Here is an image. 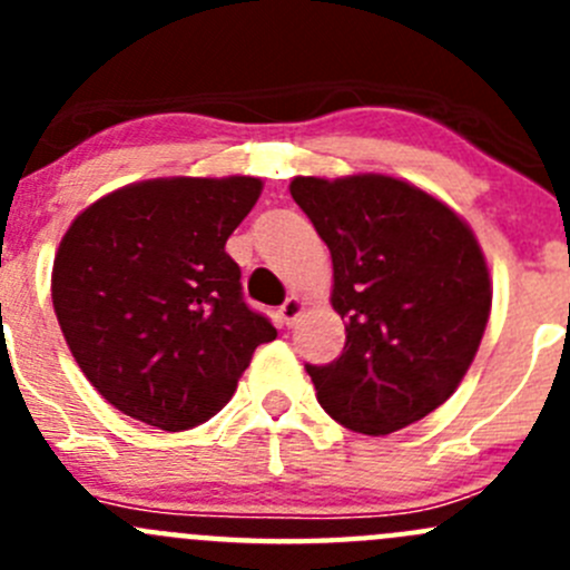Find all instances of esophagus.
Returning <instances> with one entry per match:
<instances>
[{
	"label": "esophagus",
	"mask_w": 570,
	"mask_h": 570,
	"mask_svg": "<svg viewBox=\"0 0 570 570\" xmlns=\"http://www.w3.org/2000/svg\"><path fill=\"white\" fill-rule=\"evenodd\" d=\"M303 308H306V303H303V297L292 295V297H286L284 306L278 308V317H281V322H284V325H295V320L301 317Z\"/></svg>",
	"instance_id": "esophagus-1"
}]
</instances>
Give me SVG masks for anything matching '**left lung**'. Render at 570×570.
<instances>
[{"label": "left lung", "instance_id": "obj_1", "mask_svg": "<svg viewBox=\"0 0 570 570\" xmlns=\"http://www.w3.org/2000/svg\"><path fill=\"white\" fill-rule=\"evenodd\" d=\"M289 193L331 250V303L347 331L336 361L306 366L320 405L366 435L419 422L461 386L491 317L474 232L386 174L295 176Z\"/></svg>", "mask_w": 570, "mask_h": 570}]
</instances>
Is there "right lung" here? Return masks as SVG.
<instances>
[{
	"label": "right lung",
	"instance_id": "right-lung-1",
	"mask_svg": "<svg viewBox=\"0 0 570 570\" xmlns=\"http://www.w3.org/2000/svg\"><path fill=\"white\" fill-rule=\"evenodd\" d=\"M256 176L126 184L79 212L51 267L71 355L109 405L151 428L215 416L275 327L243 301L226 239L262 195Z\"/></svg>",
	"mask_w": 570,
	"mask_h": 570
}]
</instances>
